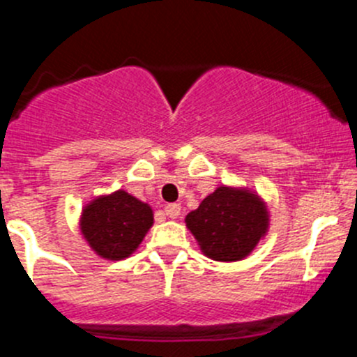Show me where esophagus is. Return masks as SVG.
<instances>
[{"instance_id":"34e87169","label":"esophagus","mask_w":357,"mask_h":357,"mask_svg":"<svg viewBox=\"0 0 357 357\" xmlns=\"http://www.w3.org/2000/svg\"><path fill=\"white\" fill-rule=\"evenodd\" d=\"M165 213H167V217L170 218H177L180 215V204L177 203H170L165 206Z\"/></svg>"}]
</instances>
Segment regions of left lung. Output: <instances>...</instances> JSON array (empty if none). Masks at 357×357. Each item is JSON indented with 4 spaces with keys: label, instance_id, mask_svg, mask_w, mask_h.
I'll list each match as a JSON object with an SVG mask.
<instances>
[{
    "label": "left lung",
    "instance_id": "1",
    "mask_svg": "<svg viewBox=\"0 0 357 357\" xmlns=\"http://www.w3.org/2000/svg\"><path fill=\"white\" fill-rule=\"evenodd\" d=\"M185 225L201 252L218 262L243 260L269 229V211L257 192L220 185L187 213Z\"/></svg>",
    "mask_w": 357,
    "mask_h": 357
}]
</instances>
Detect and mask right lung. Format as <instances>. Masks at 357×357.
I'll return each instance as SVG.
<instances>
[{"mask_svg":"<svg viewBox=\"0 0 357 357\" xmlns=\"http://www.w3.org/2000/svg\"><path fill=\"white\" fill-rule=\"evenodd\" d=\"M153 224V208L119 189L90 201L81 211L79 229L98 257L123 260L139 248Z\"/></svg>","mask_w":357,"mask_h":357,"instance_id":"right-lung-1","label":"right lung"}]
</instances>
